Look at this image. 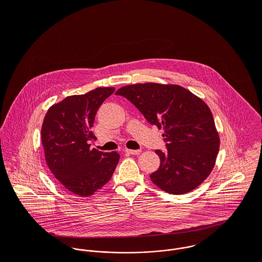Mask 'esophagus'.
Returning a JSON list of instances; mask_svg holds the SVG:
<instances>
[{"label": "esophagus", "instance_id": "1", "mask_svg": "<svg viewBox=\"0 0 262 262\" xmlns=\"http://www.w3.org/2000/svg\"><path fill=\"white\" fill-rule=\"evenodd\" d=\"M125 152L127 154H131V155H138L141 153V150L125 149Z\"/></svg>", "mask_w": 262, "mask_h": 262}]
</instances>
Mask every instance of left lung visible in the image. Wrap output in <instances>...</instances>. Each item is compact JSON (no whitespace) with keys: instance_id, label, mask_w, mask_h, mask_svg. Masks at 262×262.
Wrapping results in <instances>:
<instances>
[{"instance_id":"obj_1","label":"left lung","mask_w":262,"mask_h":262,"mask_svg":"<svg viewBox=\"0 0 262 262\" xmlns=\"http://www.w3.org/2000/svg\"><path fill=\"white\" fill-rule=\"evenodd\" d=\"M116 95L129 100L151 125L163 129L166 151L155 150L159 168L150 179L162 190L183 194L199 187L211 173L220 139L207 104L178 84H130Z\"/></svg>"}]
</instances>
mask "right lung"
Instances as JSON below:
<instances>
[{
    "label": "right lung",
    "mask_w": 262,
    "mask_h": 262,
    "mask_svg": "<svg viewBox=\"0 0 262 262\" xmlns=\"http://www.w3.org/2000/svg\"><path fill=\"white\" fill-rule=\"evenodd\" d=\"M115 92L97 88L84 95L67 97L46 113L41 141L46 163L55 179L68 190L90 196L112 178L120 155L90 149L95 138L92 127L98 109Z\"/></svg>",
    "instance_id": "1"
}]
</instances>
